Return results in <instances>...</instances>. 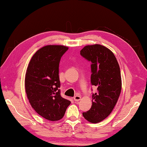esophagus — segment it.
I'll return each instance as SVG.
<instances>
[{
	"label": "esophagus",
	"mask_w": 147,
	"mask_h": 147,
	"mask_svg": "<svg viewBox=\"0 0 147 147\" xmlns=\"http://www.w3.org/2000/svg\"><path fill=\"white\" fill-rule=\"evenodd\" d=\"M74 100H75V101H76V102L80 100H81V96L80 95H76L74 97Z\"/></svg>",
	"instance_id": "obj_1"
}]
</instances>
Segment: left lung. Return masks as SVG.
<instances>
[{
	"label": "left lung",
	"mask_w": 147,
	"mask_h": 147,
	"mask_svg": "<svg viewBox=\"0 0 147 147\" xmlns=\"http://www.w3.org/2000/svg\"><path fill=\"white\" fill-rule=\"evenodd\" d=\"M80 54L91 62V84L97 87V92L92 94L91 109L82 115L90 123H98L111 113L120 96V67L113 52L101 45H86Z\"/></svg>",
	"instance_id": "left-lung-1"
}]
</instances>
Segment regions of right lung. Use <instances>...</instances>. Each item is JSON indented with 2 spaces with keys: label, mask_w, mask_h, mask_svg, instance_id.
<instances>
[{
  "label": "right lung",
  "mask_w": 147,
  "mask_h": 147,
  "mask_svg": "<svg viewBox=\"0 0 147 147\" xmlns=\"http://www.w3.org/2000/svg\"><path fill=\"white\" fill-rule=\"evenodd\" d=\"M63 45H49L32 57L25 75V90L29 102L43 118L57 121L63 117L71 102L62 98L59 78L61 57L68 50Z\"/></svg>",
  "instance_id": "obj_1"
}]
</instances>
